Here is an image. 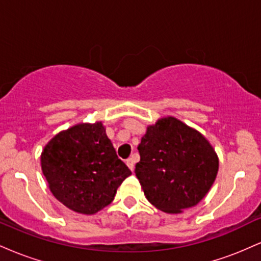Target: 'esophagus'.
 <instances>
[{"mask_svg":"<svg viewBox=\"0 0 261 261\" xmlns=\"http://www.w3.org/2000/svg\"><path fill=\"white\" fill-rule=\"evenodd\" d=\"M126 164H127L128 168H130L131 170H134V168H135V160H134L133 157L128 158V160H126Z\"/></svg>","mask_w":261,"mask_h":261,"instance_id":"obj_1","label":"esophagus"}]
</instances>
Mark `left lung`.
Masks as SVG:
<instances>
[{"mask_svg":"<svg viewBox=\"0 0 261 261\" xmlns=\"http://www.w3.org/2000/svg\"><path fill=\"white\" fill-rule=\"evenodd\" d=\"M137 149L135 173L146 199L167 214L197 205L217 176L218 155L211 143L174 116L148 125Z\"/></svg>","mask_w":261,"mask_h":261,"instance_id":"obj_1","label":"left lung"}]
</instances>
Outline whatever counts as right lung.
<instances>
[{
	"label": "right lung",
	"mask_w": 261,
	"mask_h": 261,
	"mask_svg": "<svg viewBox=\"0 0 261 261\" xmlns=\"http://www.w3.org/2000/svg\"><path fill=\"white\" fill-rule=\"evenodd\" d=\"M40 161L53 195L82 215H94L109 205L131 175L101 121L81 122L60 131L46 143Z\"/></svg>",
	"instance_id": "1"
}]
</instances>
